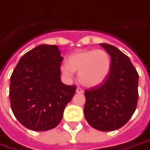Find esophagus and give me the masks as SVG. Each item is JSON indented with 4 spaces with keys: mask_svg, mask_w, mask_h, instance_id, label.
Masks as SVG:
<instances>
[{
    "mask_svg": "<svg viewBox=\"0 0 150 150\" xmlns=\"http://www.w3.org/2000/svg\"><path fill=\"white\" fill-rule=\"evenodd\" d=\"M76 92L77 93H83V92L84 91H83L82 88H81L80 87H77V88H76Z\"/></svg>",
    "mask_w": 150,
    "mask_h": 150,
    "instance_id": "esophagus-1",
    "label": "esophagus"
}]
</instances>
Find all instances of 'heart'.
Masks as SVG:
<instances>
[{"label":"heart","instance_id":"1","mask_svg":"<svg viewBox=\"0 0 150 150\" xmlns=\"http://www.w3.org/2000/svg\"><path fill=\"white\" fill-rule=\"evenodd\" d=\"M111 69L110 56L103 50H81L68 58V64L61 66L62 73L70 77L78 73L80 82L86 87L100 86L107 79Z\"/></svg>","mask_w":150,"mask_h":150}]
</instances>
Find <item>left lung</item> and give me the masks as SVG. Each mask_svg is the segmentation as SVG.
Masks as SVG:
<instances>
[{
  "label": "left lung",
  "mask_w": 150,
  "mask_h": 150,
  "mask_svg": "<svg viewBox=\"0 0 150 150\" xmlns=\"http://www.w3.org/2000/svg\"><path fill=\"white\" fill-rule=\"evenodd\" d=\"M111 57L107 79L85 90L84 114L92 127L100 131L118 129L135 112L138 100V74L129 57L109 44H100Z\"/></svg>",
  "instance_id": "left-lung-1"
}]
</instances>
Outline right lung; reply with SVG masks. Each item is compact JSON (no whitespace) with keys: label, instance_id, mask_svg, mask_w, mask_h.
Instances as JSON below:
<instances>
[{"label":"right lung","instance_id":"obj_1","mask_svg":"<svg viewBox=\"0 0 150 150\" xmlns=\"http://www.w3.org/2000/svg\"><path fill=\"white\" fill-rule=\"evenodd\" d=\"M63 57L58 46L40 45L21 57L10 77L12 111L21 125L34 131L58 125L76 86L61 80Z\"/></svg>","mask_w":150,"mask_h":150}]
</instances>
